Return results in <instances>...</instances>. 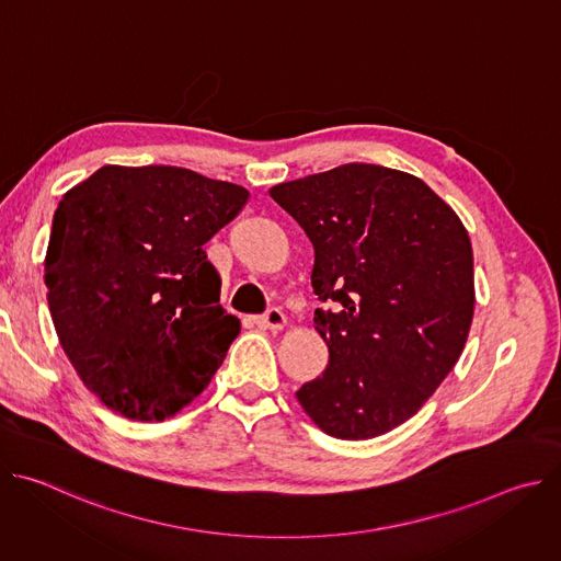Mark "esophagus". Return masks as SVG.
<instances>
[{
  "instance_id": "34e87169",
  "label": "esophagus",
  "mask_w": 561,
  "mask_h": 561,
  "mask_svg": "<svg viewBox=\"0 0 561 561\" xmlns=\"http://www.w3.org/2000/svg\"><path fill=\"white\" fill-rule=\"evenodd\" d=\"M255 324L268 331H282L286 327V317L279 308H268L264 314L255 317Z\"/></svg>"
}]
</instances>
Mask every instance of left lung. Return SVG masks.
Instances as JSON below:
<instances>
[{
  "label": "left lung",
  "mask_w": 561,
  "mask_h": 561,
  "mask_svg": "<svg viewBox=\"0 0 561 561\" xmlns=\"http://www.w3.org/2000/svg\"><path fill=\"white\" fill-rule=\"evenodd\" d=\"M314 249L312 293L329 366L295 394L337 439L413 417L457 364L474 308L472 249L422 180L344 164L271 188Z\"/></svg>",
  "instance_id": "8db88e82"
}]
</instances>
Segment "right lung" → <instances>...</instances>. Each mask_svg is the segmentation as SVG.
Returning <instances> with one entry per match:
<instances>
[{"instance_id":"add662e5","label":"right lung","mask_w":561,"mask_h":561,"mask_svg":"<svg viewBox=\"0 0 561 561\" xmlns=\"http://www.w3.org/2000/svg\"><path fill=\"white\" fill-rule=\"evenodd\" d=\"M249 191L178 167H102L70 188L44 260L48 308L87 388L128 420L195 399L239 335L204 244Z\"/></svg>"}]
</instances>
